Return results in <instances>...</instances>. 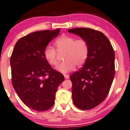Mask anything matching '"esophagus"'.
<instances>
[{
  "instance_id": "34e87169",
  "label": "esophagus",
  "mask_w": 130,
  "mask_h": 130,
  "mask_svg": "<svg viewBox=\"0 0 130 130\" xmlns=\"http://www.w3.org/2000/svg\"><path fill=\"white\" fill-rule=\"evenodd\" d=\"M64 78L65 79H68L69 77V75H64Z\"/></svg>"
}]
</instances>
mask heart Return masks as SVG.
<instances>
[{"mask_svg":"<svg viewBox=\"0 0 130 130\" xmlns=\"http://www.w3.org/2000/svg\"><path fill=\"white\" fill-rule=\"evenodd\" d=\"M55 48L48 46L44 50V57L50 65L55 66L58 64V53H64V61L60 64L56 69L60 73L66 74L71 72L76 66L80 67L87 61L89 53V47L87 42L82 38L63 35L57 39L54 42Z\"/></svg>","mask_w":130,"mask_h":130,"instance_id":"b5f03b06","label":"heart"}]
</instances>
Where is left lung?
<instances>
[{
    "mask_svg": "<svg viewBox=\"0 0 130 130\" xmlns=\"http://www.w3.org/2000/svg\"><path fill=\"white\" fill-rule=\"evenodd\" d=\"M69 33L79 35L87 42L89 53L82 68L70 76L75 105L89 110L105 100L115 76V51L107 37L89 28H75Z\"/></svg>",
    "mask_w": 130,
    "mask_h": 130,
    "instance_id": "8db88e82",
    "label": "left lung"
}]
</instances>
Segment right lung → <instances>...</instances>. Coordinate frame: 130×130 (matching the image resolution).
<instances>
[{
    "label": "right lung",
    "mask_w": 130,
    "mask_h": 130,
    "mask_svg": "<svg viewBox=\"0 0 130 130\" xmlns=\"http://www.w3.org/2000/svg\"><path fill=\"white\" fill-rule=\"evenodd\" d=\"M60 30L33 32L20 38L10 59L13 88L28 107L39 112L52 107L58 87L64 80L44 57L45 48Z\"/></svg>",
    "instance_id": "1"
}]
</instances>
